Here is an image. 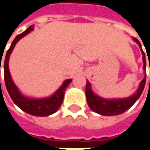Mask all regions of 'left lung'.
<instances>
[{
	"mask_svg": "<svg viewBox=\"0 0 150 150\" xmlns=\"http://www.w3.org/2000/svg\"><path fill=\"white\" fill-rule=\"evenodd\" d=\"M134 41L136 42L142 50V60H143V69L146 70V58H145V53L143 52L142 49V45L140 42L134 38ZM146 83V75L143 78V79L141 81L139 87L137 91L131 95L128 98L126 99H112V100H107L103 99L98 95H96L91 89V84L89 81L86 82V96L87 100V104L89 108L93 112L100 113L101 115H107V116H112V115H118L121 114L127 109H129L140 98L141 94L142 93V91L144 89Z\"/></svg>",
	"mask_w": 150,
	"mask_h": 150,
	"instance_id": "left-lung-1",
	"label": "left lung"
}]
</instances>
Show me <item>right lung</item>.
Here are the masks:
<instances>
[{
  "label": "right lung",
  "instance_id": "right-lung-1",
  "mask_svg": "<svg viewBox=\"0 0 150 150\" xmlns=\"http://www.w3.org/2000/svg\"><path fill=\"white\" fill-rule=\"evenodd\" d=\"M33 30H34V26L31 25L25 31H23V33L18 35L16 38L14 39V41L12 42V43L10 45V48L8 50V51L6 53V57H5V61H4V80H5L6 88L8 90V93L10 98L12 99L14 103L19 108H21L23 111L28 112V113H30L31 115L48 116V115H50V114L57 112L58 110V108H60V106L62 105L65 89L69 86V84L71 83V79H66L63 83V85L60 86V88L55 93H53L51 96H50L48 98L30 99V98L23 96L20 93V91L18 90V88L16 87L15 83L13 82L12 78L10 76L9 70H8L9 56H10L14 47L16 46V42L21 38H23V37H25L26 35H28Z\"/></svg>",
  "mask_w": 150,
  "mask_h": 150
}]
</instances>
